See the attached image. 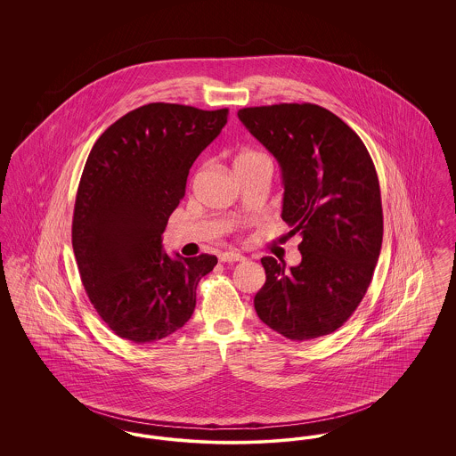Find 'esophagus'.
<instances>
[{
	"mask_svg": "<svg viewBox=\"0 0 456 456\" xmlns=\"http://www.w3.org/2000/svg\"><path fill=\"white\" fill-rule=\"evenodd\" d=\"M218 260L222 263H234V261L244 260V256L240 253H236V251H225V253L218 255Z\"/></svg>",
	"mask_w": 456,
	"mask_h": 456,
	"instance_id": "obj_1",
	"label": "esophagus"
}]
</instances>
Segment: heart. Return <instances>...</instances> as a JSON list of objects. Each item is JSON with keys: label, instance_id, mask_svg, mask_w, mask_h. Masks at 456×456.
Returning <instances> with one entry per match:
<instances>
[{"label": "heart", "instance_id": "heart-1", "mask_svg": "<svg viewBox=\"0 0 456 456\" xmlns=\"http://www.w3.org/2000/svg\"><path fill=\"white\" fill-rule=\"evenodd\" d=\"M260 166H270V159L258 151H242L234 160V169H248V167H260Z\"/></svg>", "mask_w": 456, "mask_h": 456}]
</instances>
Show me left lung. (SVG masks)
<instances>
[{
	"label": "left lung",
	"mask_w": 456,
	"mask_h": 456,
	"mask_svg": "<svg viewBox=\"0 0 456 456\" xmlns=\"http://www.w3.org/2000/svg\"><path fill=\"white\" fill-rule=\"evenodd\" d=\"M240 123L282 169V218L299 232L303 261L261 258L255 296L261 322L290 340L344 325L366 296L383 242V208L372 159L359 134L316 104L239 109Z\"/></svg>",
	"instance_id": "obj_1"
}]
</instances>
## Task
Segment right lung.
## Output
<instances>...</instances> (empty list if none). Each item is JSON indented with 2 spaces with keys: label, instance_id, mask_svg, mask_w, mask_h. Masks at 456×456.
Segmentation results:
<instances>
[{
  "label": "right lung",
  "instance_id": "1",
  "mask_svg": "<svg viewBox=\"0 0 456 456\" xmlns=\"http://www.w3.org/2000/svg\"><path fill=\"white\" fill-rule=\"evenodd\" d=\"M227 114L152 102L112 123L88 153L71 242L90 303L121 338L151 344L186 325L196 285L217 265L214 255L171 258L160 238Z\"/></svg>",
  "mask_w": 456,
  "mask_h": 456
}]
</instances>
